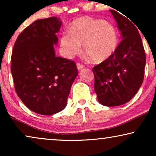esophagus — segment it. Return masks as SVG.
Returning <instances> with one entry per match:
<instances>
[{"instance_id":"obj_1","label":"esophagus","mask_w":156,"mask_h":156,"mask_svg":"<svg viewBox=\"0 0 156 156\" xmlns=\"http://www.w3.org/2000/svg\"><path fill=\"white\" fill-rule=\"evenodd\" d=\"M76 68H77L78 70H81V69H82L83 68H84V66L82 65V64L77 63L76 64Z\"/></svg>"}]
</instances>
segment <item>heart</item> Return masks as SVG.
Wrapping results in <instances>:
<instances>
[{
  "label": "heart",
  "mask_w": 156,
  "mask_h": 156,
  "mask_svg": "<svg viewBox=\"0 0 156 156\" xmlns=\"http://www.w3.org/2000/svg\"><path fill=\"white\" fill-rule=\"evenodd\" d=\"M88 58L97 63L108 59L118 47V36L114 27L107 21L90 17H81L70 25L69 32H64L60 37L62 52L72 58L81 50Z\"/></svg>",
  "instance_id": "b5f03b06"
}]
</instances>
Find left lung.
<instances>
[{"instance_id":"left-lung-1","label":"left lung","mask_w":156,"mask_h":156,"mask_svg":"<svg viewBox=\"0 0 156 156\" xmlns=\"http://www.w3.org/2000/svg\"><path fill=\"white\" fill-rule=\"evenodd\" d=\"M116 10L110 12L122 40L109 58L92 69L98 101L106 106L122 105L135 96L144 80L146 60L138 29Z\"/></svg>"}]
</instances>
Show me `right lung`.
Listing matches in <instances>:
<instances>
[{
    "mask_svg": "<svg viewBox=\"0 0 156 156\" xmlns=\"http://www.w3.org/2000/svg\"><path fill=\"white\" fill-rule=\"evenodd\" d=\"M62 26L57 17L40 19L17 38L11 57V72L16 93L29 109L52 115L66 107L78 74L74 62L57 57L54 45Z\"/></svg>",
    "mask_w": 156,
    "mask_h": 156,
    "instance_id": "1",
    "label": "right lung"
}]
</instances>
